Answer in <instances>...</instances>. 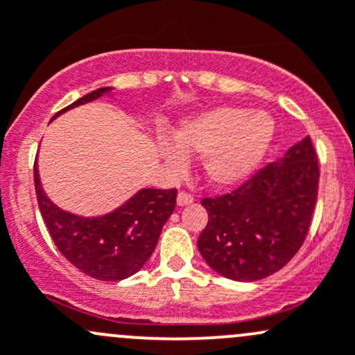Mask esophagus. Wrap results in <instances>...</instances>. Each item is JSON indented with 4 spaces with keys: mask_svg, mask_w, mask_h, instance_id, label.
Wrapping results in <instances>:
<instances>
[{
    "mask_svg": "<svg viewBox=\"0 0 355 355\" xmlns=\"http://www.w3.org/2000/svg\"><path fill=\"white\" fill-rule=\"evenodd\" d=\"M192 200H194V196H192L191 192H187V191L178 192V198H177L178 206H185V204H191Z\"/></svg>",
    "mask_w": 355,
    "mask_h": 355,
    "instance_id": "1",
    "label": "esophagus"
}]
</instances>
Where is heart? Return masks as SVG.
Listing matches in <instances>:
<instances>
[{
    "label": "heart",
    "mask_w": 355,
    "mask_h": 355,
    "mask_svg": "<svg viewBox=\"0 0 355 355\" xmlns=\"http://www.w3.org/2000/svg\"><path fill=\"white\" fill-rule=\"evenodd\" d=\"M275 135V121L264 111L220 106L187 118L175 130V142L159 149L171 170H182L187 156L199 155L211 185L230 187L244 182L259 166Z\"/></svg>",
    "instance_id": "b5f03b06"
}]
</instances>
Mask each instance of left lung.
I'll return each mask as SVG.
<instances>
[{
  "label": "left lung",
  "mask_w": 355,
  "mask_h": 355,
  "mask_svg": "<svg viewBox=\"0 0 355 355\" xmlns=\"http://www.w3.org/2000/svg\"><path fill=\"white\" fill-rule=\"evenodd\" d=\"M318 182V155L306 137L230 194L204 198L207 225L198 241L204 261L235 282L277 273L306 241Z\"/></svg>",
  "instance_id": "8db88e82"
}]
</instances>
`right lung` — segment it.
<instances>
[{"mask_svg": "<svg viewBox=\"0 0 355 355\" xmlns=\"http://www.w3.org/2000/svg\"><path fill=\"white\" fill-rule=\"evenodd\" d=\"M110 91L111 87L96 89L58 111L55 118ZM34 184L39 209L60 252L82 273L103 282L123 280L144 266L177 204V189H142L111 213L84 218L67 213L49 200L39 180L37 161Z\"/></svg>", "mask_w": 355, "mask_h": 355, "instance_id": "1", "label": "right lung"}]
</instances>
